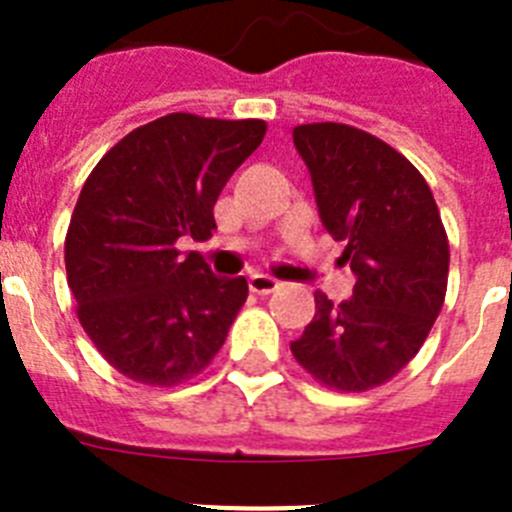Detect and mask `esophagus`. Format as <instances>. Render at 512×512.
<instances>
[{
    "label": "esophagus",
    "mask_w": 512,
    "mask_h": 512,
    "mask_svg": "<svg viewBox=\"0 0 512 512\" xmlns=\"http://www.w3.org/2000/svg\"><path fill=\"white\" fill-rule=\"evenodd\" d=\"M248 287H251V293L256 295H269L280 287V282L274 280V277H269V274H251V277H248Z\"/></svg>",
    "instance_id": "1"
}]
</instances>
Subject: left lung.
<instances>
[{"label":"left lung","instance_id":"1","mask_svg":"<svg viewBox=\"0 0 512 512\" xmlns=\"http://www.w3.org/2000/svg\"><path fill=\"white\" fill-rule=\"evenodd\" d=\"M293 143L314 183L322 225L345 240L353 298L314 293L316 314L290 342L329 390L366 392L408 366L447 293L450 246L432 188L403 154L342 122H311Z\"/></svg>","mask_w":512,"mask_h":512}]
</instances>
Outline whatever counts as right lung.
<instances>
[{
	"label": "right lung",
	"mask_w": 512,
	"mask_h": 512,
	"mask_svg": "<svg viewBox=\"0 0 512 512\" xmlns=\"http://www.w3.org/2000/svg\"><path fill=\"white\" fill-rule=\"evenodd\" d=\"M264 120L172 112L101 156L65 238L78 319L109 366L175 387L206 369L248 298L180 240H209L225 183L264 141Z\"/></svg>",
	"instance_id": "right-lung-1"
}]
</instances>
